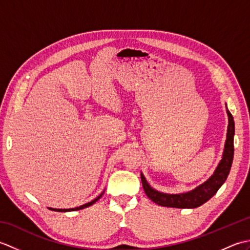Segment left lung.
Masks as SVG:
<instances>
[{
  "instance_id": "obj_1",
  "label": "left lung",
  "mask_w": 250,
  "mask_h": 250,
  "mask_svg": "<svg viewBox=\"0 0 250 250\" xmlns=\"http://www.w3.org/2000/svg\"><path fill=\"white\" fill-rule=\"evenodd\" d=\"M227 114L228 119H229V125H228L225 149L224 153H222L221 160L218 163V166H217L213 175L208 179L205 180L203 184L199 185L198 187L191 191H188V192L169 194L160 192V191L153 189L148 184L144 174L141 173L143 188H144V191L148 198L155 202L156 204L161 206L175 207V208H195V207H199L202 204H204L211 196L216 194L218 189L226 182L228 175L230 173L233 156H234V145H233L235 132L234 120H233V116L231 115L228 107Z\"/></svg>"
}]
</instances>
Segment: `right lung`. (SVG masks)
<instances>
[{
    "instance_id": "1",
    "label": "right lung",
    "mask_w": 250,
    "mask_h": 250,
    "mask_svg": "<svg viewBox=\"0 0 250 250\" xmlns=\"http://www.w3.org/2000/svg\"><path fill=\"white\" fill-rule=\"evenodd\" d=\"M103 193H104V191H103V192L101 193L100 195H98L97 198H95L94 200H92L91 202H88V203L83 204V205H81V206H78V207H74V208H51V207H48V208H49L50 210H56V211H71V210H79V209L86 208V207H89V206H91L92 204H94L95 202H97L98 200H100V198H101V196L103 195Z\"/></svg>"
}]
</instances>
